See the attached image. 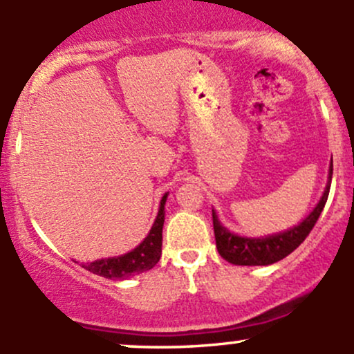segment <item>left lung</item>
Wrapping results in <instances>:
<instances>
[{
	"mask_svg": "<svg viewBox=\"0 0 354 354\" xmlns=\"http://www.w3.org/2000/svg\"><path fill=\"white\" fill-rule=\"evenodd\" d=\"M330 178H333V160L329 167V182L314 211L299 226L268 238H243L230 233L226 227L221 226L218 216L212 211V226H214L216 246H218L219 254L233 265H272L290 254L295 248H299L304 239L309 236L317 223L319 216L326 206V201H328Z\"/></svg>",
	"mask_w": 354,
	"mask_h": 354,
	"instance_id": "8db88e82",
	"label": "left lung"
}]
</instances>
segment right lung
<instances>
[{"label": "right lung", "instance_id": "right-lung-1", "mask_svg": "<svg viewBox=\"0 0 354 354\" xmlns=\"http://www.w3.org/2000/svg\"><path fill=\"white\" fill-rule=\"evenodd\" d=\"M165 201L167 194L162 197L160 211H158L157 219H155L150 233L140 243V246H136L133 252L123 254V257L96 260L93 263L82 265V267L89 270V272L96 273V275L111 280L128 279V277L138 275V273L153 268L158 263L162 254V227L163 219H165V211H163L165 209Z\"/></svg>", "mask_w": 354, "mask_h": 354}]
</instances>
